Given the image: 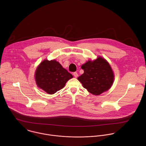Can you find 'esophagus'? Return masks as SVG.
<instances>
[{
  "mask_svg": "<svg viewBox=\"0 0 146 146\" xmlns=\"http://www.w3.org/2000/svg\"><path fill=\"white\" fill-rule=\"evenodd\" d=\"M73 75H74V76L75 78H77V77L78 76V73H77L76 72H74V73H73Z\"/></svg>",
  "mask_w": 146,
  "mask_h": 146,
  "instance_id": "esophagus-1",
  "label": "esophagus"
}]
</instances>
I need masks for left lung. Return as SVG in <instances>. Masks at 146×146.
Here are the masks:
<instances>
[{"label": "left lung", "mask_w": 146, "mask_h": 146, "mask_svg": "<svg viewBox=\"0 0 146 146\" xmlns=\"http://www.w3.org/2000/svg\"><path fill=\"white\" fill-rule=\"evenodd\" d=\"M84 74L78 78L84 88L94 94L100 95L112 86L114 75L109 63L99 57L96 60L89 61L82 65Z\"/></svg>", "instance_id": "left-lung-1"}]
</instances>
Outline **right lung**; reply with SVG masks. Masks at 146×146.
Wrapping results in <instances>:
<instances>
[{
    "mask_svg": "<svg viewBox=\"0 0 146 146\" xmlns=\"http://www.w3.org/2000/svg\"><path fill=\"white\" fill-rule=\"evenodd\" d=\"M72 75L55 60H44L35 72L36 83L38 87L52 94L62 89Z\"/></svg>",
    "mask_w": 146,
    "mask_h": 146,
    "instance_id": "obj_1",
    "label": "right lung"
}]
</instances>
